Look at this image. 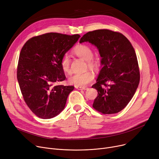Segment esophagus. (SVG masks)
<instances>
[{"label":"esophagus","instance_id":"obj_1","mask_svg":"<svg viewBox=\"0 0 159 159\" xmlns=\"http://www.w3.org/2000/svg\"><path fill=\"white\" fill-rule=\"evenodd\" d=\"M75 88L78 90H86L87 89L85 87H79V86H75Z\"/></svg>","mask_w":159,"mask_h":159}]
</instances>
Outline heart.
Segmentation results:
<instances>
[{"mask_svg": "<svg viewBox=\"0 0 159 159\" xmlns=\"http://www.w3.org/2000/svg\"><path fill=\"white\" fill-rule=\"evenodd\" d=\"M74 55L77 56L84 60L87 61V64L89 68L92 70H96L98 69L100 61L97 58H94V51L90 46L86 44H80L76 45L72 50ZM60 67L62 70L69 74L70 72V60L67 54L63 55L60 60ZM94 76L91 71L87 70L81 73L73 74L69 78L70 83L73 84L76 86L82 87L85 86L94 80Z\"/></svg>", "mask_w": 159, "mask_h": 159, "instance_id": "obj_1", "label": "heart"}]
</instances>
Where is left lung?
Here are the masks:
<instances>
[{"mask_svg":"<svg viewBox=\"0 0 159 159\" xmlns=\"http://www.w3.org/2000/svg\"><path fill=\"white\" fill-rule=\"evenodd\" d=\"M89 42L99 52L102 67L92 87L98 90L92 105L103 114L124 109L133 98L140 81L137 56L132 43L122 33L98 30L84 34L80 43Z\"/></svg>","mask_w":159,"mask_h":159,"instance_id":"obj_1","label":"left lung"}]
</instances>
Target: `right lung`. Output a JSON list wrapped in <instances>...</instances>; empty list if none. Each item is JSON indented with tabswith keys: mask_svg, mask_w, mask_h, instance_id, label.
Masks as SVG:
<instances>
[{
	"mask_svg": "<svg viewBox=\"0 0 159 159\" xmlns=\"http://www.w3.org/2000/svg\"><path fill=\"white\" fill-rule=\"evenodd\" d=\"M80 37L48 33L32 37L22 47L17 80L25 102L37 117L51 119L65 108L74 87L56 85L66 79L60 62Z\"/></svg>",
	"mask_w": 159,
	"mask_h": 159,
	"instance_id": "obj_1",
	"label": "right lung"
}]
</instances>
